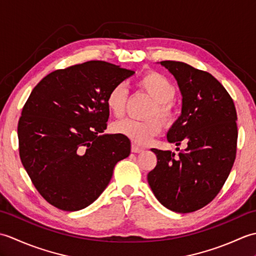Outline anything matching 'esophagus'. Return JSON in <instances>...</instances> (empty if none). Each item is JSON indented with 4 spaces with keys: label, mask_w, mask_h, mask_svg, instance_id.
<instances>
[{
    "label": "esophagus",
    "mask_w": 256,
    "mask_h": 256,
    "mask_svg": "<svg viewBox=\"0 0 256 256\" xmlns=\"http://www.w3.org/2000/svg\"><path fill=\"white\" fill-rule=\"evenodd\" d=\"M131 150L133 152V153H140V152H143V148H140V146L136 144H132Z\"/></svg>",
    "instance_id": "34e87169"
}]
</instances>
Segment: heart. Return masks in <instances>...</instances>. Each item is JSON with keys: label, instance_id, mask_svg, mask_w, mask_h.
<instances>
[{"label": "heart", "instance_id": "obj_1", "mask_svg": "<svg viewBox=\"0 0 256 256\" xmlns=\"http://www.w3.org/2000/svg\"><path fill=\"white\" fill-rule=\"evenodd\" d=\"M140 88L153 98L155 104L152 108V116L157 114L164 121H170L175 116V106L172 99L176 94V88L166 76L157 72H150L143 74L138 82ZM128 90L123 84H118L108 92L106 106L114 116H123ZM162 123L157 118L136 120L126 118L113 124V131L133 140L138 144H146L158 134Z\"/></svg>", "mask_w": 256, "mask_h": 256}]
</instances>
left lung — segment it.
I'll use <instances>...</instances> for the list:
<instances>
[{
  "label": "left lung",
  "instance_id": "obj_1",
  "mask_svg": "<svg viewBox=\"0 0 256 256\" xmlns=\"http://www.w3.org/2000/svg\"><path fill=\"white\" fill-rule=\"evenodd\" d=\"M160 64L175 77L182 96V114L167 140L187 148L178 155L152 148L157 165L148 180L162 206L188 214L211 202L229 176L236 154V111L224 86L209 72L180 62Z\"/></svg>",
  "mask_w": 256,
  "mask_h": 256
}]
</instances>
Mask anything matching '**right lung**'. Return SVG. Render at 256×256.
<instances>
[{
    "label": "right lung",
    "instance_id": "add662e5",
    "mask_svg": "<svg viewBox=\"0 0 256 256\" xmlns=\"http://www.w3.org/2000/svg\"><path fill=\"white\" fill-rule=\"evenodd\" d=\"M132 74L91 60L55 70L32 89L18 121L20 157L47 202L64 211L86 208L131 153L128 138L103 132L108 92Z\"/></svg>",
    "mask_w": 256,
    "mask_h": 256
}]
</instances>
